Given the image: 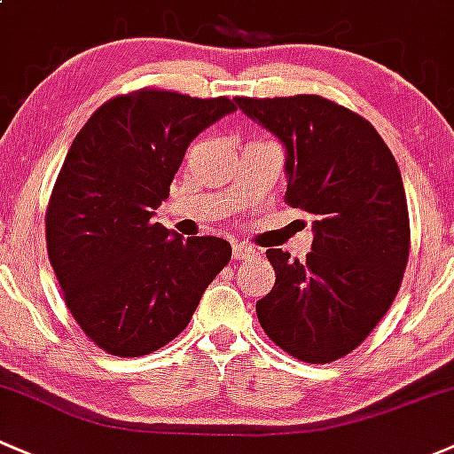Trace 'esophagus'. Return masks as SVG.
<instances>
[{"label": "esophagus", "mask_w": 454, "mask_h": 454, "mask_svg": "<svg viewBox=\"0 0 454 454\" xmlns=\"http://www.w3.org/2000/svg\"><path fill=\"white\" fill-rule=\"evenodd\" d=\"M260 251L255 249V247L251 245H245V242H236V245L231 247V255L236 260H245V258H254V255H258Z\"/></svg>", "instance_id": "obj_1"}]
</instances>
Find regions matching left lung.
<instances>
[{
  "mask_svg": "<svg viewBox=\"0 0 454 454\" xmlns=\"http://www.w3.org/2000/svg\"><path fill=\"white\" fill-rule=\"evenodd\" d=\"M233 100L286 148L284 199L315 218L306 262L266 251L275 286L255 303L260 325L299 361H336L398 295L411 242L400 168L365 118L328 98Z\"/></svg>",
  "mask_w": 454,
  "mask_h": 454,
  "instance_id": "left-lung-1",
  "label": "left lung"
}]
</instances>
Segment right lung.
<instances>
[{
  "mask_svg": "<svg viewBox=\"0 0 454 454\" xmlns=\"http://www.w3.org/2000/svg\"><path fill=\"white\" fill-rule=\"evenodd\" d=\"M231 111L225 96L139 89L105 102L69 146L45 212L48 255L65 306L105 352L170 343L231 258L223 238L185 240L153 221L190 142Z\"/></svg>",
  "mask_w": 454,
  "mask_h": 454,
  "instance_id": "right-lung-1",
  "label": "right lung"
}]
</instances>
